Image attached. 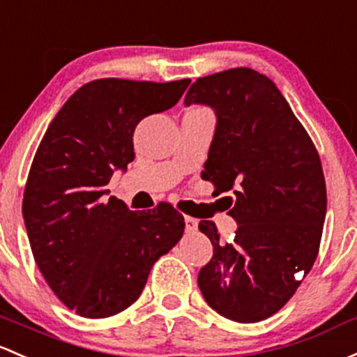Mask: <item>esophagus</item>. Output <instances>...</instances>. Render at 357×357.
Masks as SVG:
<instances>
[{"instance_id":"esophagus-1","label":"esophagus","mask_w":357,"mask_h":357,"mask_svg":"<svg viewBox=\"0 0 357 357\" xmlns=\"http://www.w3.org/2000/svg\"><path fill=\"white\" fill-rule=\"evenodd\" d=\"M185 222H186V232H195L198 229V220L193 219V217H185Z\"/></svg>"}]
</instances>
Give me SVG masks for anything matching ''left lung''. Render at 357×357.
<instances>
[{
    "mask_svg": "<svg viewBox=\"0 0 357 357\" xmlns=\"http://www.w3.org/2000/svg\"><path fill=\"white\" fill-rule=\"evenodd\" d=\"M208 106L215 131L205 178L234 191V241L220 245L215 224L198 229L213 257L198 273L210 307L253 324L280 310L317 260L327 213L320 157L306 130L270 78L231 68L198 78L185 106Z\"/></svg>",
    "mask_w": 357,
    "mask_h": 357,
    "instance_id": "left-lung-1",
    "label": "left lung"
}]
</instances>
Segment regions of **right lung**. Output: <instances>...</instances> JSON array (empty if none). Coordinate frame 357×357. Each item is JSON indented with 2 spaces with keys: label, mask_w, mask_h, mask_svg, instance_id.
Instances as JSON below:
<instances>
[{
  "label": "right lung",
  "mask_w": 357,
  "mask_h": 357,
  "mask_svg": "<svg viewBox=\"0 0 357 357\" xmlns=\"http://www.w3.org/2000/svg\"><path fill=\"white\" fill-rule=\"evenodd\" d=\"M190 82H89L37 149L22 204L29 243L52 292L80 317L107 318L133 305L150 268L185 232L171 205L131 212L107 198L106 186L135 159L138 123L171 109Z\"/></svg>",
  "instance_id": "add662e5"
}]
</instances>
